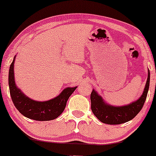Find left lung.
Wrapping results in <instances>:
<instances>
[{
	"mask_svg": "<svg viewBox=\"0 0 156 156\" xmlns=\"http://www.w3.org/2000/svg\"><path fill=\"white\" fill-rule=\"evenodd\" d=\"M150 72L148 69V78L142 95L138 100L122 106H115L106 103L98 93L93 89L90 94L91 109L94 115L101 122L108 125H120L133 119L144 106L149 87Z\"/></svg>",
	"mask_w": 156,
	"mask_h": 156,
	"instance_id": "left-lung-1",
	"label": "left lung"
}]
</instances>
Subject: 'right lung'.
Returning a JSON list of instances; mask_svg holds the SVG:
<instances>
[{
    "mask_svg": "<svg viewBox=\"0 0 156 156\" xmlns=\"http://www.w3.org/2000/svg\"><path fill=\"white\" fill-rule=\"evenodd\" d=\"M16 56L9 70V87L14 106L22 115L36 121H50L59 117L65 109L67 100L77 87H66L57 96L47 101H37L29 98L18 88L14 79V62Z\"/></svg>",
    "mask_w": 156,
    "mask_h": 156,
    "instance_id": "add662e5",
    "label": "right lung"
}]
</instances>
